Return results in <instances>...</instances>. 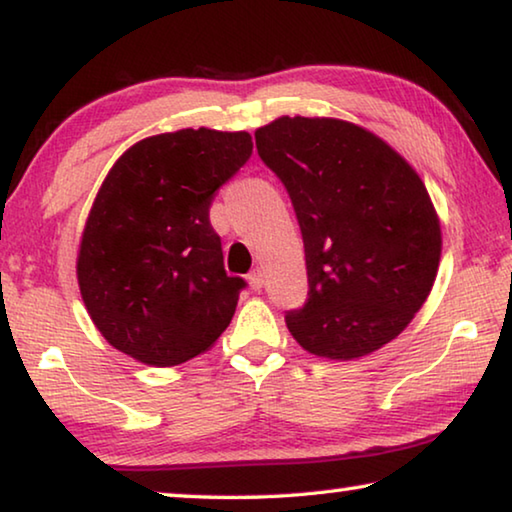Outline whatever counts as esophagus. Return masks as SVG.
Returning <instances> with one entry per match:
<instances>
[{
    "instance_id": "obj_1",
    "label": "esophagus",
    "mask_w": 512,
    "mask_h": 512,
    "mask_svg": "<svg viewBox=\"0 0 512 512\" xmlns=\"http://www.w3.org/2000/svg\"><path fill=\"white\" fill-rule=\"evenodd\" d=\"M247 281H249V288H251V290H261V288H263V281H265L261 267H256V270H251L249 276H247Z\"/></svg>"
}]
</instances>
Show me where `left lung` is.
<instances>
[{"label":"left lung","instance_id":"8db88e82","mask_svg":"<svg viewBox=\"0 0 512 512\" xmlns=\"http://www.w3.org/2000/svg\"><path fill=\"white\" fill-rule=\"evenodd\" d=\"M254 136L304 238L308 301L286 315L292 338L329 360L388 345L438 276L440 217L420 174L376 133L338 117L281 115Z\"/></svg>","mask_w":512,"mask_h":512}]
</instances>
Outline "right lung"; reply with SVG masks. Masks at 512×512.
Returning <instances> with one entry per match:
<instances>
[{"instance_id": "obj_1", "label": "right lung", "mask_w": 512, "mask_h": 512, "mask_svg": "<svg viewBox=\"0 0 512 512\" xmlns=\"http://www.w3.org/2000/svg\"><path fill=\"white\" fill-rule=\"evenodd\" d=\"M247 131L179 129L142 138L108 170L83 226L77 281L106 342L138 363L206 354L245 281L226 276L208 211L249 161Z\"/></svg>"}]
</instances>
